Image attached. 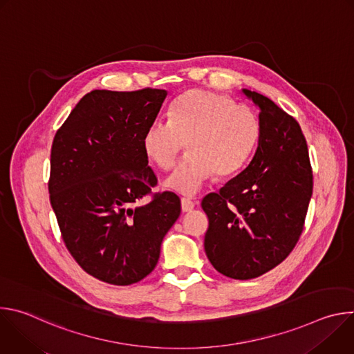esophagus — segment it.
<instances>
[{"instance_id":"34e87169","label":"esophagus","mask_w":354,"mask_h":354,"mask_svg":"<svg viewBox=\"0 0 354 354\" xmlns=\"http://www.w3.org/2000/svg\"><path fill=\"white\" fill-rule=\"evenodd\" d=\"M180 203H182V210L183 212H190L194 207V201L192 198H187V197H182Z\"/></svg>"}]
</instances>
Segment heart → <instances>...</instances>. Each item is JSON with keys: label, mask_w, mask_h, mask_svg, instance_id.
<instances>
[{"label": "heart", "mask_w": 354, "mask_h": 354, "mask_svg": "<svg viewBox=\"0 0 354 354\" xmlns=\"http://www.w3.org/2000/svg\"><path fill=\"white\" fill-rule=\"evenodd\" d=\"M259 136V118L249 106L223 93L193 89L175 100L168 120L147 127L142 147L161 169L169 171L187 142L189 154L168 185L193 194L214 174L225 178L238 172L254 154Z\"/></svg>", "instance_id": "1"}]
</instances>
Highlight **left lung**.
Wrapping results in <instances>:
<instances>
[{
	"label": "left lung",
	"mask_w": 354,
	"mask_h": 354,
	"mask_svg": "<svg viewBox=\"0 0 354 354\" xmlns=\"http://www.w3.org/2000/svg\"><path fill=\"white\" fill-rule=\"evenodd\" d=\"M259 106L261 136L250 164L201 200L209 217L205 250L221 274L255 279L280 265L304 230L314 178L297 120L269 97L243 89Z\"/></svg>",
	"instance_id": "8db88e82"
}]
</instances>
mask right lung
I'll return each mask as SVG.
<instances>
[{
    "label": "right lung",
    "instance_id": "1",
    "mask_svg": "<svg viewBox=\"0 0 354 354\" xmlns=\"http://www.w3.org/2000/svg\"><path fill=\"white\" fill-rule=\"evenodd\" d=\"M165 97V89H95L55 136L50 203L71 257L100 281L129 286L148 276L180 214L175 193H153L158 179L142 147Z\"/></svg>",
    "mask_w": 354,
    "mask_h": 354
}]
</instances>
